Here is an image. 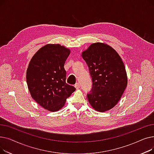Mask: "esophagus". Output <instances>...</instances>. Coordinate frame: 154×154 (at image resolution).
<instances>
[{"instance_id": "obj_1", "label": "esophagus", "mask_w": 154, "mask_h": 154, "mask_svg": "<svg viewBox=\"0 0 154 154\" xmlns=\"http://www.w3.org/2000/svg\"><path fill=\"white\" fill-rule=\"evenodd\" d=\"M75 87L77 88V89H78V88H80V84H79V83H76V84H75Z\"/></svg>"}]
</instances>
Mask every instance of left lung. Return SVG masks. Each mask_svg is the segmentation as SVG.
<instances>
[{"mask_svg":"<svg viewBox=\"0 0 154 154\" xmlns=\"http://www.w3.org/2000/svg\"><path fill=\"white\" fill-rule=\"evenodd\" d=\"M92 79V88L87 99L92 108L106 112L120 100L127 85V75L124 62L110 45L101 42L92 44L83 51Z\"/></svg>","mask_w":154,"mask_h":154,"instance_id":"left-lung-1","label":"left lung"}]
</instances>
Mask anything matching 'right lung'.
<instances>
[{
  "label": "right lung",
  "mask_w": 154,
  "mask_h": 154,
  "mask_svg": "<svg viewBox=\"0 0 154 154\" xmlns=\"http://www.w3.org/2000/svg\"><path fill=\"white\" fill-rule=\"evenodd\" d=\"M70 53V49L60 44H47L34 54L29 64L26 80L31 97L51 112L61 109L75 91L66 81L64 64Z\"/></svg>",
  "instance_id": "1"
}]
</instances>
